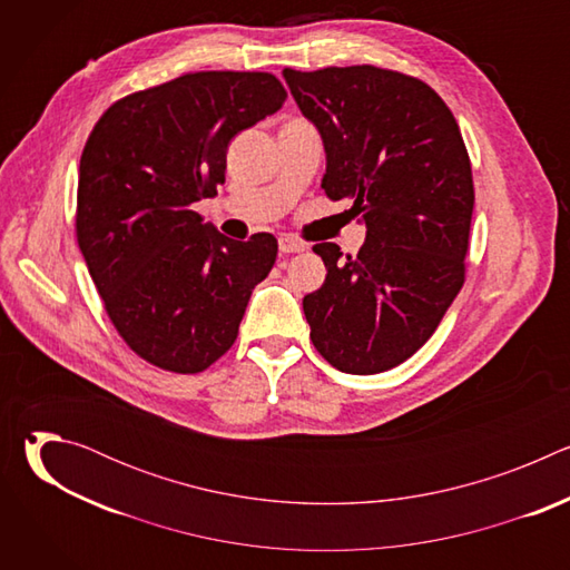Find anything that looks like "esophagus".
I'll list each match as a JSON object with an SVG mask.
<instances>
[{"mask_svg":"<svg viewBox=\"0 0 570 570\" xmlns=\"http://www.w3.org/2000/svg\"><path fill=\"white\" fill-rule=\"evenodd\" d=\"M304 243L299 240V238H295V236H288V234H284V236H279V250L284 253V255H288V253H304Z\"/></svg>","mask_w":570,"mask_h":570,"instance_id":"obj_1","label":"esophagus"}]
</instances>
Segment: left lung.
<instances>
[{
	"mask_svg": "<svg viewBox=\"0 0 570 570\" xmlns=\"http://www.w3.org/2000/svg\"><path fill=\"white\" fill-rule=\"evenodd\" d=\"M327 153L322 189L367 227L358 255L315 243L327 279L304 297L311 341L347 374L411 358L464 284L473 214L458 121L424 80L374 65L284 69Z\"/></svg>",
	"mask_w": 570,
	"mask_h": 570,
	"instance_id": "left-lung-1",
	"label": "left lung"
}]
</instances>
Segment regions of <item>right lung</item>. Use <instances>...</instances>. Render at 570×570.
Here are the masks:
<instances>
[{"label": "right lung", "mask_w": 570, "mask_h": 570, "mask_svg": "<svg viewBox=\"0 0 570 570\" xmlns=\"http://www.w3.org/2000/svg\"><path fill=\"white\" fill-rule=\"evenodd\" d=\"M284 101L268 71H189L115 101L86 141L78 248L124 343L159 370L216 363L277 259L273 234L227 238L194 203L225 183L229 139Z\"/></svg>", "instance_id": "add662e5"}]
</instances>
